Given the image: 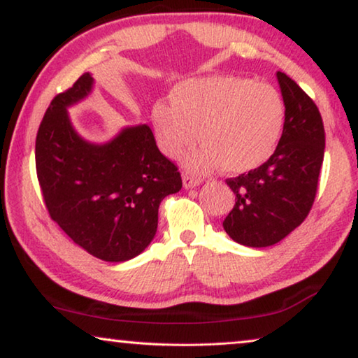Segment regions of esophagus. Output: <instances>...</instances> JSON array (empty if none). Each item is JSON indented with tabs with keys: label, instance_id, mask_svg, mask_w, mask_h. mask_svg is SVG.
I'll list each match as a JSON object with an SVG mask.
<instances>
[{
	"label": "esophagus",
	"instance_id": "34e87169",
	"mask_svg": "<svg viewBox=\"0 0 358 358\" xmlns=\"http://www.w3.org/2000/svg\"><path fill=\"white\" fill-rule=\"evenodd\" d=\"M182 182H184V187L185 189H192V187H196L198 184H200V179L194 178V176L190 174H182Z\"/></svg>",
	"mask_w": 358,
	"mask_h": 358
}]
</instances>
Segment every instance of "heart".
I'll list each match as a JSON object with an SVG mask.
<instances>
[{"instance_id":"obj_1","label":"heart","mask_w":358,"mask_h":358,"mask_svg":"<svg viewBox=\"0 0 358 358\" xmlns=\"http://www.w3.org/2000/svg\"><path fill=\"white\" fill-rule=\"evenodd\" d=\"M152 122L162 150L179 157L196 139L203 144L185 158L195 171L222 166L251 171L268 160L282 137L285 102L272 85L240 76L187 80L171 92V106L158 102Z\"/></svg>"}]
</instances>
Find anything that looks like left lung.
Returning a JSON list of instances; mask_svg holds the SVG:
<instances>
[{
  "label": "left lung",
  "mask_w": 358,
  "mask_h": 358,
  "mask_svg": "<svg viewBox=\"0 0 358 358\" xmlns=\"http://www.w3.org/2000/svg\"><path fill=\"white\" fill-rule=\"evenodd\" d=\"M285 102L278 145L266 163L227 179L235 205L224 219L234 241L264 248L302 224L315 200L325 153V128L315 102L287 73L277 71Z\"/></svg>",
  "instance_id": "1"
}]
</instances>
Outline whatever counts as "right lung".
I'll list each match as a JSON object with an SVG mask.
<instances>
[{
	"mask_svg": "<svg viewBox=\"0 0 358 358\" xmlns=\"http://www.w3.org/2000/svg\"><path fill=\"white\" fill-rule=\"evenodd\" d=\"M92 83L85 73L52 99L36 134V176L52 221L90 255L123 262L150 245L158 206L182 179L147 124L124 128L107 144L78 136L67 107L90 94Z\"/></svg>",
	"mask_w": 358,
	"mask_h": 358,
	"instance_id": "obj_1",
	"label": "right lung"
}]
</instances>
